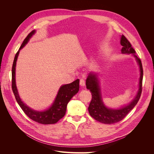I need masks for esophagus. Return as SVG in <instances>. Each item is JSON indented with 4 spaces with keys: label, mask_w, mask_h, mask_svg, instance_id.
Segmentation results:
<instances>
[{
    "label": "esophagus",
    "mask_w": 154,
    "mask_h": 154,
    "mask_svg": "<svg viewBox=\"0 0 154 154\" xmlns=\"http://www.w3.org/2000/svg\"><path fill=\"white\" fill-rule=\"evenodd\" d=\"M80 85L81 87H84V86H85V81L83 80V79H80Z\"/></svg>",
    "instance_id": "obj_1"
}]
</instances>
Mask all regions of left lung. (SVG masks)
I'll return each mask as SVG.
<instances>
[{"label": "left lung", "mask_w": 154, "mask_h": 154, "mask_svg": "<svg viewBox=\"0 0 154 154\" xmlns=\"http://www.w3.org/2000/svg\"><path fill=\"white\" fill-rule=\"evenodd\" d=\"M120 44L122 46V54H132L136 58L138 62L140 76L139 79V88L135 98L132 100L128 106L123 107L119 109H110L107 108L104 106L102 100V97L99 85V80L97 79V74L90 73L88 74L86 80V86L87 89L89 90L92 94V100L90 102L88 110L89 114L95 120L98 122L106 124H113L117 123L125 117V116L130 112L139 102L141 96L142 91V79H143V68L141 62V60L138 57L135 55V51L132 47L131 42L128 39L122 35L121 37Z\"/></svg>", "instance_id": "left-lung-1"}]
</instances>
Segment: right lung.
Wrapping results in <instances>:
<instances>
[{
    "mask_svg": "<svg viewBox=\"0 0 154 154\" xmlns=\"http://www.w3.org/2000/svg\"><path fill=\"white\" fill-rule=\"evenodd\" d=\"M34 33L35 30H32L30 32L26 38L23 40L19 50L15 55L12 68V89L19 106L30 119L41 124H53L57 122L66 114L67 103L72 98V97L79 92V80L77 79L69 84L62 85L60 88L52 106L44 112L32 110L21 101L15 85V75L16 61H17L20 50L28 42L30 38Z\"/></svg>",
    "mask_w": 154,
    "mask_h": 154,
    "instance_id": "right-lung-1",
    "label": "right lung"
}]
</instances>
